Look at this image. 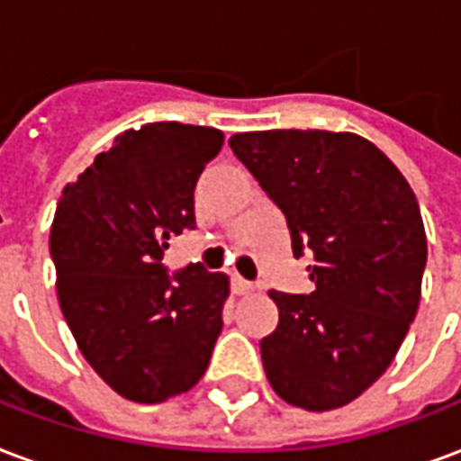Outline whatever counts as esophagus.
<instances>
[{"mask_svg": "<svg viewBox=\"0 0 461 461\" xmlns=\"http://www.w3.org/2000/svg\"><path fill=\"white\" fill-rule=\"evenodd\" d=\"M254 286H251L249 281H244L241 276H231V294H237V296H247L251 294Z\"/></svg>", "mask_w": 461, "mask_h": 461, "instance_id": "34e87169", "label": "esophagus"}]
</instances>
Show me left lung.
Segmentation results:
<instances>
[{"label":"left lung","instance_id":"obj_1","mask_svg":"<svg viewBox=\"0 0 461 461\" xmlns=\"http://www.w3.org/2000/svg\"><path fill=\"white\" fill-rule=\"evenodd\" d=\"M230 145L284 212L316 286L269 291L279 326L261 340L267 377L301 410L348 405L385 373L420 306L427 237L415 192L356 132H237Z\"/></svg>","mask_w":461,"mask_h":461}]
</instances>
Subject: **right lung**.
<instances>
[{
  "label": "right lung",
  "mask_w": 461,
  "mask_h": 461,
  "mask_svg": "<svg viewBox=\"0 0 461 461\" xmlns=\"http://www.w3.org/2000/svg\"><path fill=\"white\" fill-rule=\"evenodd\" d=\"M224 132L145 122L68 182L51 224L64 319L105 385L155 405L197 385L221 330L230 279L190 264L167 276L162 254L194 230V185Z\"/></svg>",
  "instance_id": "1"
}]
</instances>
